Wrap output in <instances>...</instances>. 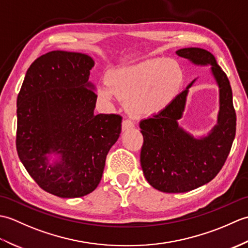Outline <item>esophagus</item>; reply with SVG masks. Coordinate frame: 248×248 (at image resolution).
<instances>
[{
  "label": "esophagus",
  "mask_w": 248,
  "mask_h": 248,
  "mask_svg": "<svg viewBox=\"0 0 248 248\" xmlns=\"http://www.w3.org/2000/svg\"><path fill=\"white\" fill-rule=\"evenodd\" d=\"M133 127H134V123L131 119H124L123 121V131H125Z\"/></svg>",
  "instance_id": "34e87169"
}]
</instances>
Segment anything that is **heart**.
<instances>
[{
	"label": "heart",
	"mask_w": 248,
	"mask_h": 248,
	"mask_svg": "<svg viewBox=\"0 0 248 248\" xmlns=\"http://www.w3.org/2000/svg\"><path fill=\"white\" fill-rule=\"evenodd\" d=\"M183 78L178 62L155 57L112 70L108 81L99 83L98 93L107 102L117 94L135 115L155 114L177 96Z\"/></svg>",
	"instance_id": "1"
}]
</instances>
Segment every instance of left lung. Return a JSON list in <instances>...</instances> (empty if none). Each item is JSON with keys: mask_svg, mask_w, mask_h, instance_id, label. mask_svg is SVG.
I'll use <instances>...</instances> for the list:
<instances>
[{"mask_svg": "<svg viewBox=\"0 0 248 248\" xmlns=\"http://www.w3.org/2000/svg\"><path fill=\"white\" fill-rule=\"evenodd\" d=\"M176 53L195 65L211 67L219 89V110L217 124L202 138H194L179 125L194 80L160 113L140 121L141 170L150 186L164 193L188 192L211 181L227 160L236 125L230 83L213 54L200 48Z\"/></svg>", "mask_w": 248, "mask_h": 248, "instance_id": "8db88e82", "label": "left lung"}]
</instances>
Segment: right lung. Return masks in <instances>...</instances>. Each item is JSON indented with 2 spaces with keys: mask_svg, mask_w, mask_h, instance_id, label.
<instances>
[{
  "mask_svg": "<svg viewBox=\"0 0 248 248\" xmlns=\"http://www.w3.org/2000/svg\"><path fill=\"white\" fill-rule=\"evenodd\" d=\"M93 65L86 54L51 51L30 66L18 94L19 159L44 191L62 198L85 196L98 186L121 132V116L93 114ZM52 154L58 160L50 165Z\"/></svg>",
  "mask_w": 248,
  "mask_h": 248,
  "instance_id": "obj_1",
  "label": "right lung"
}]
</instances>
